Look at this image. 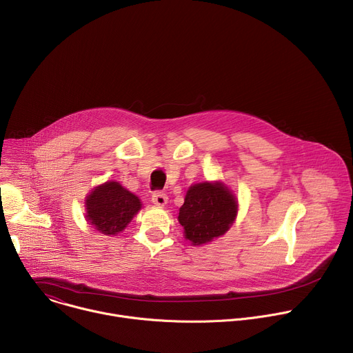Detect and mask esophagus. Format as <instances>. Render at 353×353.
Listing matches in <instances>:
<instances>
[{"label": "esophagus", "instance_id": "34e87169", "mask_svg": "<svg viewBox=\"0 0 353 353\" xmlns=\"http://www.w3.org/2000/svg\"><path fill=\"white\" fill-rule=\"evenodd\" d=\"M152 203L158 207H165L168 204V195L162 191H155L152 194Z\"/></svg>", "mask_w": 353, "mask_h": 353}]
</instances>
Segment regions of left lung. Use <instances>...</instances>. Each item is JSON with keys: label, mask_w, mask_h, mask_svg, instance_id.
<instances>
[{"label": "left lung", "mask_w": 353, "mask_h": 353, "mask_svg": "<svg viewBox=\"0 0 353 353\" xmlns=\"http://www.w3.org/2000/svg\"><path fill=\"white\" fill-rule=\"evenodd\" d=\"M237 214L234 195L222 183H201L190 187L179 212L185 239L204 244L222 236Z\"/></svg>", "instance_id": "left-lung-1"}]
</instances>
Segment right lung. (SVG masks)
Listing matches in <instances>:
<instances>
[{"mask_svg":"<svg viewBox=\"0 0 353 353\" xmlns=\"http://www.w3.org/2000/svg\"><path fill=\"white\" fill-rule=\"evenodd\" d=\"M139 210V198L117 181L96 187L86 199L88 221L105 234H117L124 230Z\"/></svg>","mask_w":353,"mask_h":353,"instance_id":"right-lung-1","label":"right lung"}]
</instances>
